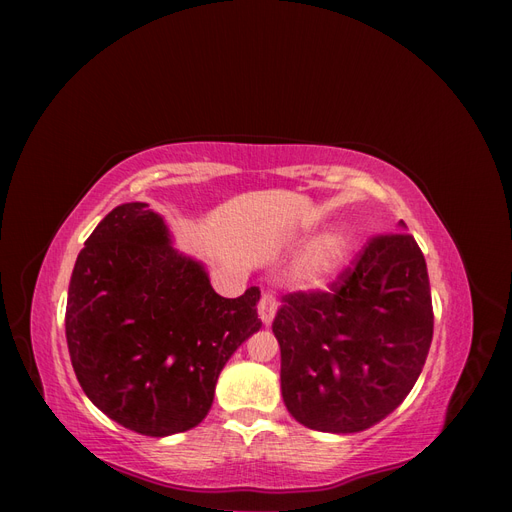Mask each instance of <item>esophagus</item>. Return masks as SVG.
Here are the masks:
<instances>
[{
	"mask_svg": "<svg viewBox=\"0 0 512 512\" xmlns=\"http://www.w3.org/2000/svg\"><path fill=\"white\" fill-rule=\"evenodd\" d=\"M275 314H277V301H275L273 294L265 292L260 297V303H258V316H260L262 324H265V327H271Z\"/></svg>",
	"mask_w": 512,
	"mask_h": 512,
	"instance_id": "34e87169",
	"label": "esophagus"
}]
</instances>
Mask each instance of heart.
<instances>
[{"mask_svg":"<svg viewBox=\"0 0 512 512\" xmlns=\"http://www.w3.org/2000/svg\"><path fill=\"white\" fill-rule=\"evenodd\" d=\"M352 258V237L335 228L309 243L292 267V280L307 290L329 288Z\"/></svg>","mask_w":512,"mask_h":512,"instance_id":"1","label":"heart"}]
</instances>
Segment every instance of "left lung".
<instances>
[{"label":"left lung","instance_id":"8db88e82","mask_svg":"<svg viewBox=\"0 0 512 512\" xmlns=\"http://www.w3.org/2000/svg\"><path fill=\"white\" fill-rule=\"evenodd\" d=\"M404 222L371 239L331 292L288 294L273 333L294 421L365 431L408 397L427 359L433 309L425 256Z\"/></svg>","mask_w":512,"mask_h":512}]
</instances>
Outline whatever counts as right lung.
Returning <instances> with one entry per match:
<instances>
[{
    "mask_svg": "<svg viewBox=\"0 0 512 512\" xmlns=\"http://www.w3.org/2000/svg\"><path fill=\"white\" fill-rule=\"evenodd\" d=\"M258 286L213 290L147 203L115 207L85 241L68 288L66 339L91 404L121 427L164 438L203 423L224 365L260 331Z\"/></svg>",
    "mask_w": 512,
    "mask_h": 512,
    "instance_id": "right-lung-1",
    "label": "right lung"
}]
</instances>
